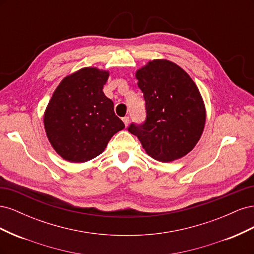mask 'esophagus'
Segmentation results:
<instances>
[{
    "mask_svg": "<svg viewBox=\"0 0 254 254\" xmlns=\"http://www.w3.org/2000/svg\"><path fill=\"white\" fill-rule=\"evenodd\" d=\"M122 120H123V122H124L125 126H128V124H129V117H124Z\"/></svg>",
    "mask_w": 254,
    "mask_h": 254,
    "instance_id": "esophagus-1",
    "label": "esophagus"
}]
</instances>
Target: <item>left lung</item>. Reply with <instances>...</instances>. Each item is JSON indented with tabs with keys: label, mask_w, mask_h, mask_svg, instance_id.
Wrapping results in <instances>:
<instances>
[{
	"label": "left lung",
	"mask_w": 254,
	"mask_h": 254,
	"mask_svg": "<svg viewBox=\"0 0 254 254\" xmlns=\"http://www.w3.org/2000/svg\"><path fill=\"white\" fill-rule=\"evenodd\" d=\"M146 119L131 123L148 155L161 162L182 158L195 147L205 123L202 97L189 74L168 60H152L136 72Z\"/></svg>",
	"instance_id": "1"
}]
</instances>
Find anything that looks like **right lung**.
<instances>
[{
    "mask_svg": "<svg viewBox=\"0 0 254 254\" xmlns=\"http://www.w3.org/2000/svg\"><path fill=\"white\" fill-rule=\"evenodd\" d=\"M108 77V72L84 67L66 76L54 92L44 127L54 149L64 160L79 163L97 157L113 134L125 128L103 92Z\"/></svg>",
    "mask_w": 254,
    "mask_h": 254,
    "instance_id": "add662e5",
    "label": "right lung"
}]
</instances>
